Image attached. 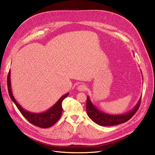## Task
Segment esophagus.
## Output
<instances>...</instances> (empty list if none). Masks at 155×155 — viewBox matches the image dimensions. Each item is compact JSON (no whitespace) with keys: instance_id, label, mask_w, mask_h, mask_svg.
I'll return each instance as SVG.
<instances>
[{"instance_id":"1","label":"esophagus","mask_w":155,"mask_h":155,"mask_svg":"<svg viewBox=\"0 0 155 155\" xmlns=\"http://www.w3.org/2000/svg\"><path fill=\"white\" fill-rule=\"evenodd\" d=\"M77 89L79 91H83L86 90V86L84 84H79L77 87Z\"/></svg>"}]
</instances>
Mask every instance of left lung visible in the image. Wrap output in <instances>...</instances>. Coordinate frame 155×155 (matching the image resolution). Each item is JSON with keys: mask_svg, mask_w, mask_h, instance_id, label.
Here are the masks:
<instances>
[{"mask_svg": "<svg viewBox=\"0 0 155 155\" xmlns=\"http://www.w3.org/2000/svg\"><path fill=\"white\" fill-rule=\"evenodd\" d=\"M140 98L137 104L129 112L119 115H112L105 113L101 111L97 107L93 104L90 97L87 96L86 99V112L90 119L96 124L101 126H112L120 124H122L129 120L133 116L139 107Z\"/></svg>", "mask_w": 155, "mask_h": 155, "instance_id": "left-lung-1", "label": "left lung"}]
</instances>
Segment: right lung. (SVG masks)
I'll use <instances>...</instances> for the list:
<instances>
[{"label": "right lung", "mask_w": 155, "mask_h": 155, "mask_svg": "<svg viewBox=\"0 0 155 155\" xmlns=\"http://www.w3.org/2000/svg\"><path fill=\"white\" fill-rule=\"evenodd\" d=\"M7 87H8L9 94L11 99L16 105L21 114L29 122L41 128L50 127L59 120L62 113V101L69 95V93H67L62 96L52 107L48 108L46 111L40 113H35L29 112L22 107L13 96L11 83V70H9L8 76H7Z\"/></svg>", "instance_id": "obj_1"}]
</instances>
